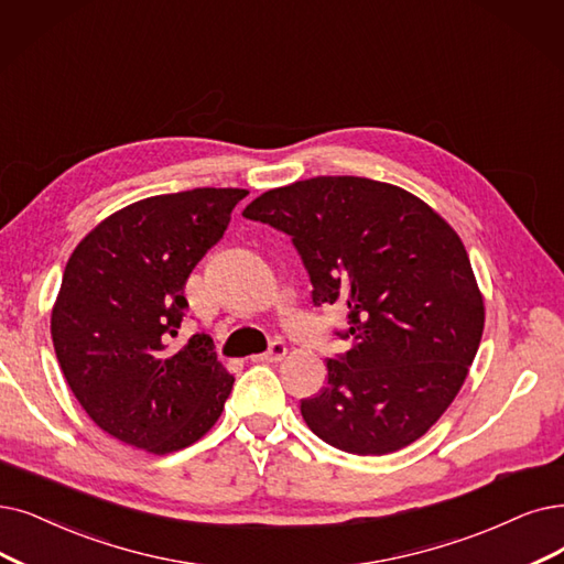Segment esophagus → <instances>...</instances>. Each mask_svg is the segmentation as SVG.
<instances>
[{"label": "esophagus", "instance_id": "34e87169", "mask_svg": "<svg viewBox=\"0 0 564 564\" xmlns=\"http://www.w3.org/2000/svg\"><path fill=\"white\" fill-rule=\"evenodd\" d=\"M284 356H286L284 343H273L265 354L252 356V364H278V360H282Z\"/></svg>", "mask_w": 564, "mask_h": 564}]
</instances>
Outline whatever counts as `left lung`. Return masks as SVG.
<instances>
[{
  "label": "left lung",
  "instance_id": "8db88e82",
  "mask_svg": "<svg viewBox=\"0 0 564 564\" xmlns=\"http://www.w3.org/2000/svg\"><path fill=\"white\" fill-rule=\"evenodd\" d=\"M294 240L314 305L347 310L349 349L301 400L310 431L356 456L423 437L458 395L484 333V296L458 234L389 183L319 175L242 210Z\"/></svg>",
  "mask_w": 564,
  "mask_h": 564
}]
</instances>
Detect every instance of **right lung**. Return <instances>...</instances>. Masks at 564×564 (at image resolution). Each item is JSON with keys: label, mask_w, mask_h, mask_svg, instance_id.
Masks as SVG:
<instances>
[{"label": "right lung", "mask_w": 564, "mask_h": 564, "mask_svg": "<svg viewBox=\"0 0 564 564\" xmlns=\"http://www.w3.org/2000/svg\"><path fill=\"white\" fill-rule=\"evenodd\" d=\"M247 189L198 187L108 215L66 261L51 335L66 384L104 433L154 456L180 452L221 416L234 377L213 337H173L185 282L227 231Z\"/></svg>", "instance_id": "1"}]
</instances>
